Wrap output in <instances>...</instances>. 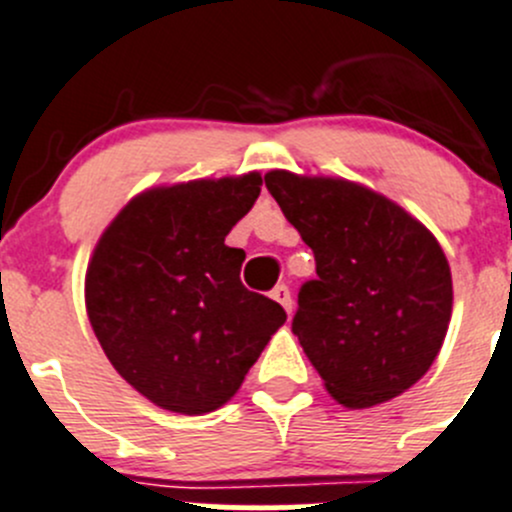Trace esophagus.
Returning a JSON list of instances; mask_svg holds the SVG:
<instances>
[{
	"label": "esophagus",
	"instance_id": "obj_1",
	"mask_svg": "<svg viewBox=\"0 0 512 512\" xmlns=\"http://www.w3.org/2000/svg\"><path fill=\"white\" fill-rule=\"evenodd\" d=\"M272 299L275 302H280L282 307L287 309V314H292V294H289V287L287 285H277L275 289H272Z\"/></svg>",
	"mask_w": 512,
	"mask_h": 512
}]
</instances>
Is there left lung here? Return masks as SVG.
Instances as JSON below:
<instances>
[{
	"mask_svg": "<svg viewBox=\"0 0 512 512\" xmlns=\"http://www.w3.org/2000/svg\"><path fill=\"white\" fill-rule=\"evenodd\" d=\"M265 185L317 260L292 332L324 389L347 409L401 396L431 369L453 312L451 267L433 232L339 175L275 168Z\"/></svg>",
	"mask_w": 512,
	"mask_h": 512,
	"instance_id": "left-lung-1",
	"label": "left lung"
}]
</instances>
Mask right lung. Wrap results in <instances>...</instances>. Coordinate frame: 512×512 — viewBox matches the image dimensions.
<instances>
[{"label": "right lung", "instance_id": "obj_1", "mask_svg": "<svg viewBox=\"0 0 512 512\" xmlns=\"http://www.w3.org/2000/svg\"><path fill=\"white\" fill-rule=\"evenodd\" d=\"M257 170L153 185L133 195L91 252L84 302L113 369L158 409L225 406L287 322L240 282L245 252L225 237L255 205Z\"/></svg>", "mask_w": 512, "mask_h": 512}]
</instances>
